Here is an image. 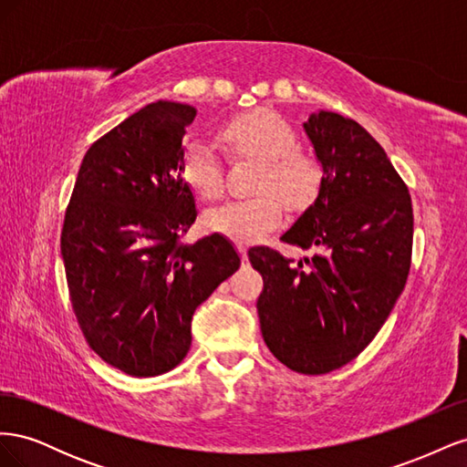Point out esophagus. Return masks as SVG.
I'll return each mask as SVG.
<instances>
[{
  "label": "esophagus",
  "mask_w": 467,
  "mask_h": 467,
  "mask_svg": "<svg viewBox=\"0 0 467 467\" xmlns=\"http://www.w3.org/2000/svg\"><path fill=\"white\" fill-rule=\"evenodd\" d=\"M237 251L242 253V259L247 261V245L245 244H237Z\"/></svg>",
  "instance_id": "34e87169"
}]
</instances>
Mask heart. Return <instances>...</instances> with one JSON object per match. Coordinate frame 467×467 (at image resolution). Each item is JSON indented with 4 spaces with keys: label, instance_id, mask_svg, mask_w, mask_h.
I'll list each match as a JSON object with an SVG mask.
<instances>
[{
    "label": "heart",
    "instance_id": "b5f03b06",
    "mask_svg": "<svg viewBox=\"0 0 467 467\" xmlns=\"http://www.w3.org/2000/svg\"><path fill=\"white\" fill-rule=\"evenodd\" d=\"M222 140L234 155L263 161L257 191L247 201H230L212 208L204 222L210 232L239 244L257 242L282 222L278 192L290 206L314 201L321 171L316 160L296 150L298 138L288 120L266 109L249 110L223 124ZM181 175L204 199H218L223 191V171L218 155L202 140H189L181 155ZM276 190L275 193L272 191Z\"/></svg>",
    "mask_w": 467,
    "mask_h": 467
}]
</instances>
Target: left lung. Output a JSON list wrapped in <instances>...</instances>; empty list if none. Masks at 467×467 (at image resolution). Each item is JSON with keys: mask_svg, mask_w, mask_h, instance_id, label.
<instances>
[{"mask_svg": "<svg viewBox=\"0 0 467 467\" xmlns=\"http://www.w3.org/2000/svg\"><path fill=\"white\" fill-rule=\"evenodd\" d=\"M321 167L316 201L282 235L298 261L249 249L263 275L257 300L268 350L300 374L341 368L370 345L401 296L413 249V206L405 182L370 132L319 109L304 122Z\"/></svg>", "mask_w": 467, "mask_h": 467, "instance_id": "left-lung-1", "label": "left lung"}]
</instances>
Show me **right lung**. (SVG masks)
Masks as SVG:
<instances>
[{"mask_svg":"<svg viewBox=\"0 0 467 467\" xmlns=\"http://www.w3.org/2000/svg\"><path fill=\"white\" fill-rule=\"evenodd\" d=\"M194 117L191 105L158 101L122 120L83 155L66 210L60 249L79 327L136 378L187 357L194 309L242 265L222 234L179 244L196 220L181 175Z\"/></svg>","mask_w":467,"mask_h":467,"instance_id":"obj_1","label":"right lung"}]
</instances>
